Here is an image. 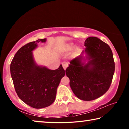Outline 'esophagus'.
I'll list each match as a JSON object with an SVG mask.
<instances>
[{
  "label": "esophagus",
  "instance_id": "obj_1",
  "mask_svg": "<svg viewBox=\"0 0 129 129\" xmlns=\"http://www.w3.org/2000/svg\"><path fill=\"white\" fill-rule=\"evenodd\" d=\"M62 67L64 68V69L65 70L67 69V68L68 66V64L67 62H63L62 63Z\"/></svg>",
  "mask_w": 129,
  "mask_h": 129
}]
</instances>
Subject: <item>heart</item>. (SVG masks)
Returning <instances> with one entry per match:
<instances>
[{"label": "heart", "instance_id": "1", "mask_svg": "<svg viewBox=\"0 0 129 129\" xmlns=\"http://www.w3.org/2000/svg\"><path fill=\"white\" fill-rule=\"evenodd\" d=\"M75 45H73V44H70L69 45H68V49L69 50H71L73 48V47Z\"/></svg>", "mask_w": 129, "mask_h": 129}]
</instances>
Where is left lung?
I'll use <instances>...</instances> for the list:
<instances>
[{
    "label": "left lung",
    "mask_w": 129,
    "mask_h": 129,
    "mask_svg": "<svg viewBox=\"0 0 129 129\" xmlns=\"http://www.w3.org/2000/svg\"><path fill=\"white\" fill-rule=\"evenodd\" d=\"M86 47L82 54H87L89 61L82 62V56L70 61L65 72L70 80V86L75 95L84 101L98 99L108 90L115 71L112 49L96 37L85 41Z\"/></svg>",
    "instance_id": "8db88e82"
}]
</instances>
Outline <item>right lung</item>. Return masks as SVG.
I'll return each mask as SVG.
<instances>
[{
	"mask_svg": "<svg viewBox=\"0 0 129 129\" xmlns=\"http://www.w3.org/2000/svg\"><path fill=\"white\" fill-rule=\"evenodd\" d=\"M46 39H38L23 46L15 54L10 65V71L15 91L21 100L36 109L46 108L53 103L57 89L65 75L62 65L51 70L37 65L32 51L38 43Z\"/></svg>",
	"mask_w": 129,
	"mask_h": 129,
	"instance_id": "1",
	"label": "right lung"
}]
</instances>
